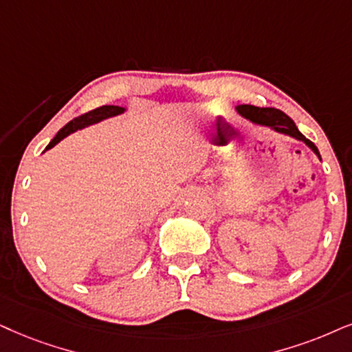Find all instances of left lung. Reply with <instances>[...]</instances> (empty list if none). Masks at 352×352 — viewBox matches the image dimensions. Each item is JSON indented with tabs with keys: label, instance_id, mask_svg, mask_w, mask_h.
Masks as SVG:
<instances>
[{
	"label": "left lung",
	"instance_id": "8db88e82",
	"mask_svg": "<svg viewBox=\"0 0 352 352\" xmlns=\"http://www.w3.org/2000/svg\"><path fill=\"white\" fill-rule=\"evenodd\" d=\"M237 110L243 115V117L252 120L253 123L271 126L274 131L283 133V135H289L299 141H304V143L320 157L317 146H315L310 140H307V138L297 130L296 123L292 122L286 113L281 112V110L273 109V107H265L263 109V107H255V105H239Z\"/></svg>",
	"mask_w": 352,
	"mask_h": 352
}]
</instances>
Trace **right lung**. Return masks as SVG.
Wrapping results in <instances>:
<instances>
[{"label":"right lung","instance_id":"1","mask_svg":"<svg viewBox=\"0 0 352 352\" xmlns=\"http://www.w3.org/2000/svg\"><path fill=\"white\" fill-rule=\"evenodd\" d=\"M123 112H124L123 107H118V105H102V107H99V109L91 110V112H87V113H84V115H79V117H76L74 120H71L69 123H66L65 126L56 133V136L50 141V144L47 146V149H52L53 146H55L56 143H60V141L63 140V138L68 136L69 133H73V131H76V130H81V128H86V126H89V124L99 123V122H102V120L115 117V115H120V113H123Z\"/></svg>","mask_w":352,"mask_h":352}]
</instances>
